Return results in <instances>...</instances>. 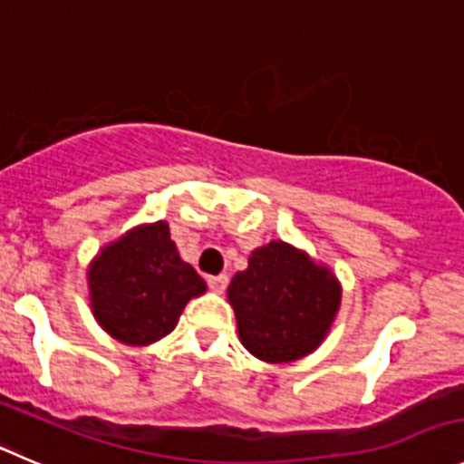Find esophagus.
Wrapping results in <instances>:
<instances>
[{
    "label": "esophagus",
    "instance_id": "esophagus-1",
    "mask_svg": "<svg viewBox=\"0 0 464 464\" xmlns=\"http://www.w3.org/2000/svg\"><path fill=\"white\" fill-rule=\"evenodd\" d=\"M207 285H209V289L216 291V294H223L225 286H227V276H225V273H220V276L207 277Z\"/></svg>",
    "mask_w": 464,
    "mask_h": 464
}]
</instances>
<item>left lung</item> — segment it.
Here are the masks:
<instances>
[{
	"label": "left lung",
	"instance_id": "obj_1",
	"mask_svg": "<svg viewBox=\"0 0 464 464\" xmlns=\"http://www.w3.org/2000/svg\"><path fill=\"white\" fill-rule=\"evenodd\" d=\"M227 301L246 351L289 364L325 342L342 305V282L310 253L273 239L250 253L246 271L235 273Z\"/></svg>",
	"mask_w": 464,
	"mask_h": 464
}]
</instances>
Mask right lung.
Returning a JSON list of instances; mask_svg holds the SVG:
<instances>
[{"label": "right lung", "instance_id": "1", "mask_svg": "<svg viewBox=\"0 0 464 464\" xmlns=\"http://www.w3.org/2000/svg\"><path fill=\"white\" fill-rule=\"evenodd\" d=\"M88 301L100 328L127 346H150L178 325L207 291L184 262L166 220L140 223L97 250L86 268Z\"/></svg>", "mask_w": 464, "mask_h": 464}]
</instances>
